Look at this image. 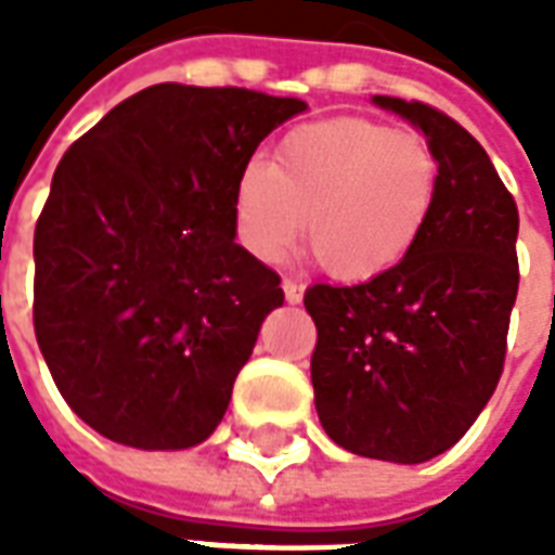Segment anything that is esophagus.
<instances>
[{
  "label": "esophagus",
  "mask_w": 555,
  "mask_h": 555,
  "mask_svg": "<svg viewBox=\"0 0 555 555\" xmlns=\"http://www.w3.org/2000/svg\"><path fill=\"white\" fill-rule=\"evenodd\" d=\"M282 291H285V300L300 302L302 300V285L294 279H282Z\"/></svg>",
  "instance_id": "obj_1"
}]
</instances>
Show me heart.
Listing matches in <instances>:
<instances>
[{
    "label": "heart",
    "instance_id": "heart-1",
    "mask_svg": "<svg viewBox=\"0 0 555 555\" xmlns=\"http://www.w3.org/2000/svg\"><path fill=\"white\" fill-rule=\"evenodd\" d=\"M437 193L440 159L422 133L336 115L291 127L270 166H243L234 229L255 258L279 261L306 225L333 276L369 282L416 249Z\"/></svg>",
    "mask_w": 555,
    "mask_h": 555
}]
</instances>
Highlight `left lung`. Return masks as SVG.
Here are the masks:
<instances>
[{"label": "left lung", "instance_id": "8db88e82", "mask_svg": "<svg viewBox=\"0 0 555 555\" xmlns=\"http://www.w3.org/2000/svg\"><path fill=\"white\" fill-rule=\"evenodd\" d=\"M428 137L440 193L416 249L360 285H312L318 418L362 457L422 464L493 396L517 300V205L488 151L428 103L374 98Z\"/></svg>", "mask_w": 555, "mask_h": 555}]
</instances>
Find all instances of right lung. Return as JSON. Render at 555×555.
I'll list each match as a JSON object with an SVG mask.
<instances>
[{
  "label": "right lung",
  "instance_id": "obj_1",
  "mask_svg": "<svg viewBox=\"0 0 555 555\" xmlns=\"http://www.w3.org/2000/svg\"><path fill=\"white\" fill-rule=\"evenodd\" d=\"M300 98L163 82L67 147L35 225V336L86 425L133 449L207 440L279 273L234 243V183Z\"/></svg>",
  "mask_w": 555,
  "mask_h": 555
}]
</instances>
